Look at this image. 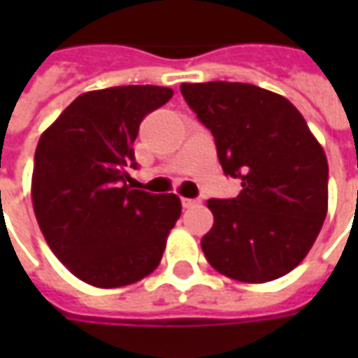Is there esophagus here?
Wrapping results in <instances>:
<instances>
[{"label":"esophagus","instance_id":"obj_1","mask_svg":"<svg viewBox=\"0 0 358 358\" xmlns=\"http://www.w3.org/2000/svg\"><path fill=\"white\" fill-rule=\"evenodd\" d=\"M197 199H187V197H182V205H184V209H189V207H195L197 205Z\"/></svg>","mask_w":358,"mask_h":358}]
</instances>
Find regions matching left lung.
<instances>
[{
    "label": "left lung",
    "mask_w": 358,
    "mask_h": 358,
    "mask_svg": "<svg viewBox=\"0 0 358 358\" xmlns=\"http://www.w3.org/2000/svg\"><path fill=\"white\" fill-rule=\"evenodd\" d=\"M215 136L232 199H209L215 217L201 249L220 274L264 284L307 257L328 213V161L305 118L284 95L243 82L180 86Z\"/></svg>",
    "instance_id": "left-lung-1"
}]
</instances>
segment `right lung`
I'll use <instances>...</instances> for the list:
<instances>
[{
    "mask_svg": "<svg viewBox=\"0 0 358 358\" xmlns=\"http://www.w3.org/2000/svg\"><path fill=\"white\" fill-rule=\"evenodd\" d=\"M161 86L78 95L40 136L32 172L38 226L61 263L95 287H122L159 266L182 213L174 194L132 189L140 122L172 97Z\"/></svg>",
    "mask_w": 358,
    "mask_h": 358,
    "instance_id": "right-lung-1",
    "label": "right lung"
}]
</instances>
